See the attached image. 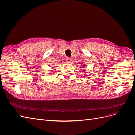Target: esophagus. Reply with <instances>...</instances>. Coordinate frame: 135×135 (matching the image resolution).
<instances>
[{"mask_svg": "<svg viewBox=\"0 0 135 135\" xmlns=\"http://www.w3.org/2000/svg\"><path fill=\"white\" fill-rule=\"evenodd\" d=\"M65 60H66V62H70L71 61V58H69V57H66V59H65Z\"/></svg>", "mask_w": 135, "mask_h": 135, "instance_id": "esophagus-1", "label": "esophagus"}]
</instances>
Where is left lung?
<instances>
[{
  "instance_id": "1",
  "label": "left lung",
  "mask_w": 135,
  "mask_h": 135,
  "mask_svg": "<svg viewBox=\"0 0 135 135\" xmlns=\"http://www.w3.org/2000/svg\"><path fill=\"white\" fill-rule=\"evenodd\" d=\"M84 66H85V65H83V67H84Z\"/></svg>"
}]
</instances>
